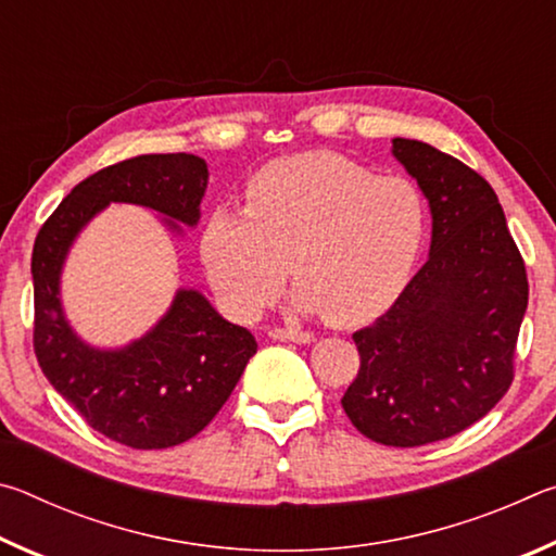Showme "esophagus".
Wrapping results in <instances>:
<instances>
[{
    "instance_id": "obj_1",
    "label": "esophagus",
    "mask_w": 556,
    "mask_h": 556,
    "mask_svg": "<svg viewBox=\"0 0 556 556\" xmlns=\"http://www.w3.org/2000/svg\"><path fill=\"white\" fill-rule=\"evenodd\" d=\"M269 336L275 338V341H291V343H312L314 341V333L306 331V328H299V326H271Z\"/></svg>"
}]
</instances>
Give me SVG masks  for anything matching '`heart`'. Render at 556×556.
Here are the masks:
<instances>
[{
    "mask_svg": "<svg viewBox=\"0 0 556 556\" xmlns=\"http://www.w3.org/2000/svg\"><path fill=\"white\" fill-rule=\"evenodd\" d=\"M429 230V203L409 176H378L338 154L279 159L250 178L244 211L203 223L201 260L223 304L257 316L291 277L301 306L336 324L380 312L407 285Z\"/></svg>",
    "mask_w": 556,
    "mask_h": 556,
    "instance_id": "obj_1",
    "label": "heart"
}]
</instances>
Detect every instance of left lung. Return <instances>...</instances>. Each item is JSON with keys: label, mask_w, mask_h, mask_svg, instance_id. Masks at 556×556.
I'll use <instances>...</instances> for the list:
<instances>
[{"label": "left lung", "mask_w": 556, "mask_h": 556, "mask_svg": "<svg viewBox=\"0 0 556 556\" xmlns=\"http://www.w3.org/2000/svg\"><path fill=\"white\" fill-rule=\"evenodd\" d=\"M392 154L429 199L431 252L378 321L353 333L361 368L343 394L353 427L384 446H425L485 417L515 378L527 271L481 174L417 139Z\"/></svg>", "instance_id": "obj_1"}]
</instances>
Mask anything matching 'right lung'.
Listing matches in <instances>:
<instances>
[{"label":"right lung","mask_w":556,"mask_h":556,"mask_svg":"<svg viewBox=\"0 0 556 556\" xmlns=\"http://www.w3.org/2000/svg\"><path fill=\"white\" fill-rule=\"evenodd\" d=\"M208 166L193 154H142L100 168L65 195L34 242V353L55 392L88 425L131 448L184 444L228 402L257 353L199 291H178L152 333L125 351H92L65 324L59 275L71 242L110 201L199 223Z\"/></svg>","instance_id":"obj_1"}]
</instances>
